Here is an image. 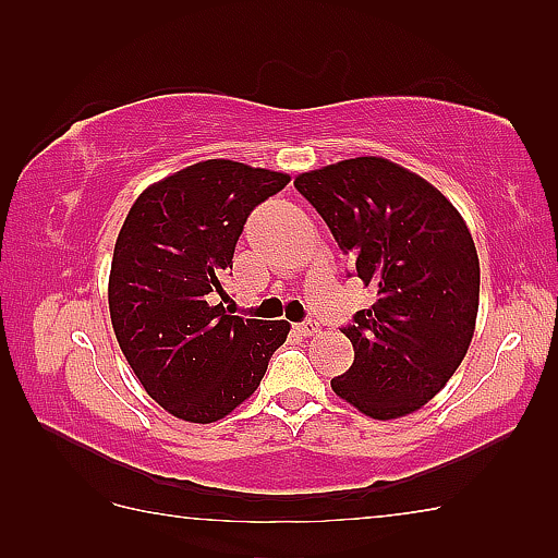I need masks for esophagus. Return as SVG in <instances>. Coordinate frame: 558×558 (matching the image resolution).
Returning a JSON list of instances; mask_svg holds the SVG:
<instances>
[{"mask_svg": "<svg viewBox=\"0 0 558 558\" xmlns=\"http://www.w3.org/2000/svg\"><path fill=\"white\" fill-rule=\"evenodd\" d=\"M298 333H302V336H318L322 333V326H318V322H314V318H310V322H304V324H298Z\"/></svg>", "mask_w": 558, "mask_h": 558, "instance_id": "obj_1", "label": "esophagus"}]
</instances>
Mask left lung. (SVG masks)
Listing matches in <instances>:
<instances>
[{
  "instance_id": "left-lung-1",
  "label": "left lung",
  "mask_w": 558,
  "mask_h": 558,
  "mask_svg": "<svg viewBox=\"0 0 558 558\" xmlns=\"http://www.w3.org/2000/svg\"><path fill=\"white\" fill-rule=\"evenodd\" d=\"M294 186L376 290L342 328L354 362L330 388L372 420L417 412L475 336L480 258L465 220L424 177L378 156L302 172Z\"/></svg>"
}]
</instances>
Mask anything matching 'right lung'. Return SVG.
I'll use <instances>...</instances> for the list:
<instances>
[{"instance_id":"obj_1","label":"right lung","mask_w":558,"mask_h":558,"mask_svg":"<svg viewBox=\"0 0 558 558\" xmlns=\"http://www.w3.org/2000/svg\"><path fill=\"white\" fill-rule=\"evenodd\" d=\"M288 182L286 172L201 160L146 186L126 213L108 282L112 328L141 386L177 420L230 414L288 340V322L213 304L248 213Z\"/></svg>"}]
</instances>
